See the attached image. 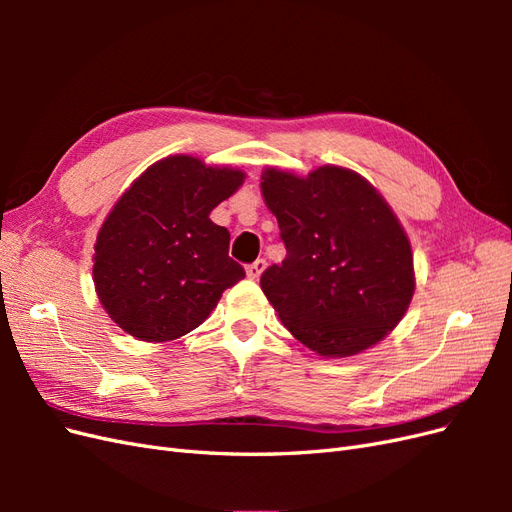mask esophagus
I'll return each instance as SVG.
<instances>
[{"mask_svg": "<svg viewBox=\"0 0 512 512\" xmlns=\"http://www.w3.org/2000/svg\"><path fill=\"white\" fill-rule=\"evenodd\" d=\"M265 269H267V260L258 258V260L252 262V265L245 267V273H247V277H250V280H258V277L262 275V271H265Z\"/></svg>", "mask_w": 512, "mask_h": 512, "instance_id": "esophagus-1", "label": "esophagus"}]
</instances>
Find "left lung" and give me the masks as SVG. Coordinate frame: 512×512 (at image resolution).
<instances>
[{
	"label": "left lung",
	"instance_id": "obj_1",
	"mask_svg": "<svg viewBox=\"0 0 512 512\" xmlns=\"http://www.w3.org/2000/svg\"><path fill=\"white\" fill-rule=\"evenodd\" d=\"M260 190L280 224L282 265L260 288L284 327L320 356L359 354L393 331L414 294L404 226L365 177L320 166L267 168Z\"/></svg>",
	"mask_w": 512,
	"mask_h": 512
}]
</instances>
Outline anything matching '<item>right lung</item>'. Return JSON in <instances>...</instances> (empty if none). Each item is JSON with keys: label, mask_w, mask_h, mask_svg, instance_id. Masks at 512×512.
Segmentation results:
<instances>
[{"label": "right lung", "mask_w": 512, "mask_h": 512, "mask_svg": "<svg viewBox=\"0 0 512 512\" xmlns=\"http://www.w3.org/2000/svg\"><path fill=\"white\" fill-rule=\"evenodd\" d=\"M243 179L239 168L168 156L123 192L94 245L96 292L117 327L141 342L177 339L243 280L230 232L209 218Z\"/></svg>", "instance_id": "1"}]
</instances>
